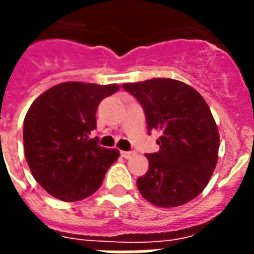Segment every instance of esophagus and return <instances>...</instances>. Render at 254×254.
Listing matches in <instances>:
<instances>
[{"label":"esophagus","instance_id":"esophagus-1","mask_svg":"<svg viewBox=\"0 0 254 254\" xmlns=\"http://www.w3.org/2000/svg\"><path fill=\"white\" fill-rule=\"evenodd\" d=\"M136 155V152L134 151H122L121 152V156L124 159H130L132 156Z\"/></svg>","mask_w":254,"mask_h":254}]
</instances>
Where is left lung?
<instances>
[{
    "mask_svg": "<svg viewBox=\"0 0 254 254\" xmlns=\"http://www.w3.org/2000/svg\"><path fill=\"white\" fill-rule=\"evenodd\" d=\"M141 105L148 133L160 149L148 153L149 170L137 179L140 194L159 207H176L198 196L217 165L219 133L202 95L168 78L122 84Z\"/></svg>",
    "mask_w": 254,
    "mask_h": 254,
    "instance_id": "8db88e82",
    "label": "left lung"
}]
</instances>
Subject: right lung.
Instances as JSON below:
<instances>
[{"instance_id":"1","label":"right lung","mask_w":254,"mask_h":254,"mask_svg":"<svg viewBox=\"0 0 254 254\" xmlns=\"http://www.w3.org/2000/svg\"><path fill=\"white\" fill-rule=\"evenodd\" d=\"M117 84L65 82L51 87L32 103L24 120V152L33 178L52 196L76 202L101 187L109 167L120 156L98 137L95 113Z\"/></svg>"}]
</instances>
